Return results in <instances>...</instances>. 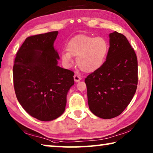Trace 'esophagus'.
I'll return each instance as SVG.
<instances>
[{
    "mask_svg": "<svg viewBox=\"0 0 153 153\" xmlns=\"http://www.w3.org/2000/svg\"><path fill=\"white\" fill-rule=\"evenodd\" d=\"M74 78L75 82H79V81H80V80H81L82 77H80V76H79V75H77V74H75V75H74Z\"/></svg>",
    "mask_w": 153,
    "mask_h": 153,
    "instance_id": "1",
    "label": "esophagus"
}]
</instances>
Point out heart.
<instances>
[{
	"instance_id": "b5f03b06",
	"label": "heart",
	"mask_w": 153,
	"mask_h": 153,
	"mask_svg": "<svg viewBox=\"0 0 153 153\" xmlns=\"http://www.w3.org/2000/svg\"><path fill=\"white\" fill-rule=\"evenodd\" d=\"M108 44L104 38L80 34L72 38L66 46L67 52L61 53V59L67 66L73 63L71 56L82 71L90 73L102 65L108 52Z\"/></svg>"
}]
</instances>
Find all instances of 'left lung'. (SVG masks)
Listing matches in <instances>:
<instances>
[{
	"mask_svg": "<svg viewBox=\"0 0 153 153\" xmlns=\"http://www.w3.org/2000/svg\"><path fill=\"white\" fill-rule=\"evenodd\" d=\"M110 46L102 65L85 79L90 111L102 119L114 118L125 110L138 85V60L122 33L109 34Z\"/></svg>",
	"mask_w": 153,
	"mask_h": 153,
	"instance_id": "8db88e82",
	"label": "left lung"
}]
</instances>
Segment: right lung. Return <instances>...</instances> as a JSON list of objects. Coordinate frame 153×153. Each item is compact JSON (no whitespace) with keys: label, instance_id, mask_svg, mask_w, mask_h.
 I'll return each mask as SVG.
<instances>
[{"label":"right lung","instance_id":"1","mask_svg":"<svg viewBox=\"0 0 153 153\" xmlns=\"http://www.w3.org/2000/svg\"><path fill=\"white\" fill-rule=\"evenodd\" d=\"M58 31L27 37L17 53L13 68L18 101L31 116L43 121L63 113L74 71L57 65L53 46Z\"/></svg>","mask_w":153,"mask_h":153}]
</instances>
